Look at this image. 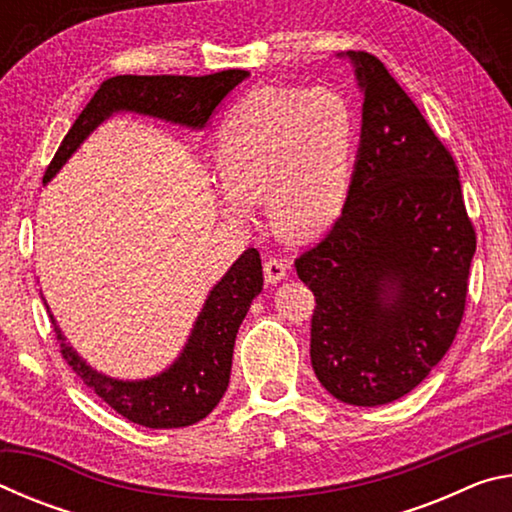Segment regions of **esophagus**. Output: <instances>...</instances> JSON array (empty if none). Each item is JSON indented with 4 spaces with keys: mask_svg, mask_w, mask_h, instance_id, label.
I'll use <instances>...</instances> for the list:
<instances>
[{
    "mask_svg": "<svg viewBox=\"0 0 512 512\" xmlns=\"http://www.w3.org/2000/svg\"><path fill=\"white\" fill-rule=\"evenodd\" d=\"M264 277L268 284H277L287 277V264L277 257H268L264 262Z\"/></svg>",
    "mask_w": 512,
    "mask_h": 512,
    "instance_id": "obj_1",
    "label": "esophagus"
}]
</instances>
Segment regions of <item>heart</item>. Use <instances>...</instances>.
Instances as JSON below:
<instances>
[{
  "mask_svg": "<svg viewBox=\"0 0 512 512\" xmlns=\"http://www.w3.org/2000/svg\"><path fill=\"white\" fill-rule=\"evenodd\" d=\"M354 115L332 90L257 88L219 128V210L237 225L264 203L284 237L307 239L341 214L348 196Z\"/></svg>",
  "mask_w": 512,
  "mask_h": 512,
  "instance_id": "obj_1",
  "label": "heart"
}]
</instances>
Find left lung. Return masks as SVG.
I'll return each instance as SVG.
<instances>
[{"label":"left lung","mask_w":512,"mask_h":512,"mask_svg":"<svg viewBox=\"0 0 512 512\" xmlns=\"http://www.w3.org/2000/svg\"><path fill=\"white\" fill-rule=\"evenodd\" d=\"M350 58L363 94L348 198L329 235L296 259L314 291L311 366L336 400L388 404L445 357L476 250L456 162L379 58Z\"/></svg>","instance_id":"1"}]
</instances>
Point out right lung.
I'll list each match as a JSON object with an SVG mask.
<instances>
[{
	"mask_svg": "<svg viewBox=\"0 0 512 512\" xmlns=\"http://www.w3.org/2000/svg\"><path fill=\"white\" fill-rule=\"evenodd\" d=\"M248 76L246 69H225L207 76H112L101 83L97 94L69 128L42 183H49L90 133L112 115L135 112L203 131L221 101ZM262 287V259L255 248H248L207 293L205 305L198 311L196 323L176 361L146 379H117L94 370L67 343L51 311L49 318L65 361L103 402L142 427L178 429L210 415L228 391L239 325L248 314L250 302L262 293Z\"/></svg>",
	"mask_w": 512,
	"mask_h": 512,
	"instance_id": "1",
	"label": "right lung"
}]
</instances>
